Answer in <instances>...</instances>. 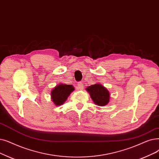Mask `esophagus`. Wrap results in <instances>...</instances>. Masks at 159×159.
Listing matches in <instances>:
<instances>
[{
    "label": "esophagus",
    "mask_w": 159,
    "mask_h": 159,
    "mask_svg": "<svg viewBox=\"0 0 159 159\" xmlns=\"http://www.w3.org/2000/svg\"><path fill=\"white\" fill-rule=\"evenodd\" d=\"M77 88L79 89H80V90H82L84 88V85L82 83V82H79L77 84Z\"/></svg>",
    "instance_id": "obj_1"
}]
</instances>
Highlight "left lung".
Instances as JSON below:
<instances>
[{"instance_id":"1","label":"left lung","mask_w":159,"mask_h":159,"mask_svg":"<svg viewBox=\"0 0 159 159\" xmlns=\"http://www.w3.org/2000/svg\"><path fill=\"white\" fill-rule=\"evenodd\" d=\"M86 89L90 95L93 102L96 105L103 107L109 102L110 93L108 89L102 84L97 83L87 87Z\"/></svg>"}]
</instances>
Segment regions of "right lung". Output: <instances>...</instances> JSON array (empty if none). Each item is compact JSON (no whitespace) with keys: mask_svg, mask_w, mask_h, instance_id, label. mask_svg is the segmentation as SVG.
Segmentation results:
<instances>
[{"mask_svg":"<svg viewBox=\"0 0 159 159\" xmlns=\"http://www.w3.org/2000/svg\"><path fill=\"white\" fill-rule=\"evenodd\" d=\"M74 90L75 88L72 85L60 83L51 90V100L56 106L63 105Z\"/></svg>","mask_w":159,"mask_h":159,"instance_id":"right-lung-1","label":"right lung"}]
</instances>
